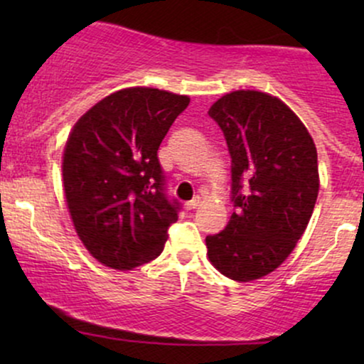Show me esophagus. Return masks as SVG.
Returning <instances> with one entry per match:
<instances>
[{"instance_id": "34e87169", "label": "esophagus", "mask_w": 364, "mask_h": 364, "mask_svg": "<svg viewBox=\"0 0 364 364\" xmlns=\"http://www.w3.org/2000/svg\"><path fill=\"white\" fill-rule=\"evenodd\" d=\"M198 205H200V198H198V196H196V198L190 200V202L185 203V208H186V210H193V208H196Z\"/></svg>"}]
</instances>
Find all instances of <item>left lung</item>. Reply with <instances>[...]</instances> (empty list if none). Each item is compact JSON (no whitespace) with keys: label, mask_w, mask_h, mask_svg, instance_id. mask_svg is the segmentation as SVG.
Wrapping results in <instances>:
<instances>
[{"label":"left lung","mask_w":364,"mask_h":364,"mask_svg":"<svg viewBox=\"0 0 364 364\" xmlns=\"http://www.w3.org/2000/svg\"><path fill=\"white\" fill-rule=\"evenodd\" d=\"M231 156L235 212L207 236L212 265L232 281L274 272L303 236L318 196L311 135L277 97L257 90L225 94L208 109Z\"/></svg>","instance_id":"obj_1"}]
</instances>
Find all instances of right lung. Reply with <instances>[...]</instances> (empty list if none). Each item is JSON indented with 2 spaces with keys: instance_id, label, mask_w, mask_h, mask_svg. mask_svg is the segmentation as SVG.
<instances>
[{
  "instance_id": "add662e5",
  "label": "right lung",
  "mask_w": 364,
  "mask_h": 364,
  "mask_svg": "<svg viewBox=\"0 0 364 364\" xmlns=\"http://www.w3.org/2000/svg\"><path fill=\"white\" fill-rule=\"evenodd\" d=\"M190 99L132 87L107 95L75 123L63 185L77 235L94 258L132 270L164 250L181 205L171 198L157 150Z\"/></svg>"
}]
</instances>
